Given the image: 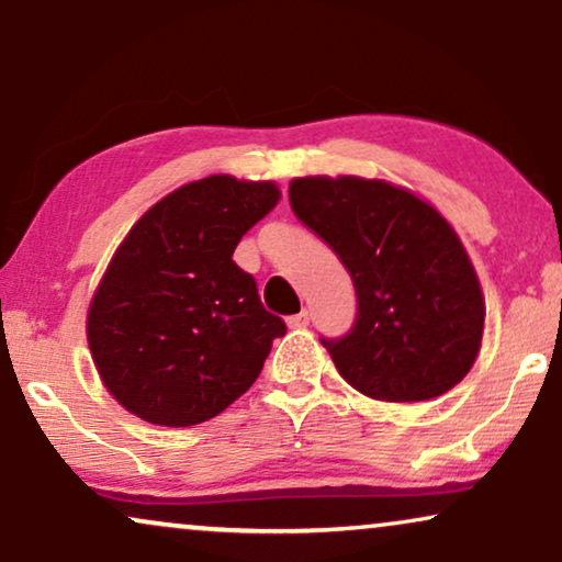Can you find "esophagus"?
Segmentation results:
<instances>
[{
  "label": "esophagus",
  "instance_id": "esophagus-1",
  "mask_svg": "<svg viewBox=\"0 0 562 562\" xmlns=\"http://www.w3.org/2000/svg\"><path fill=\"white\" fill-rule=\"evenodd\" d=\"M308 324H311L308 311H301V313H295V316L288 318V326L290 328H303V326H308Z\"/></svg>",
  "mask_w": 562,
  "mask_h": 562
}]
</instances>
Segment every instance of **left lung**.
Instances as JSON below:
<instances>
[{"label": "left lung", "instance_id": "obj_1", "mask_svg": "<svg viewBox=\"0 0 562 562\" xmlns=\"http://www.w3.org/2000/svg\"><path fill=\"white\" fill-rule=\"evenodd\" d=\"M290 205L355 282V326L339 339L321 336L339 375L395 403L458 385L481 349L485 305L450 223L383 179H293Z\"/></svg>", "mask_w": 562, "mask_h": 562}]
</instances>
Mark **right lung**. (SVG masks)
Segmentation results:
<instances>
[{"mask_svg":"<svg viewBox=\"0 0 562 562\" xmlns=\"http://www.w3.org/2000/svg\"><path fill=\"white\" fill-rule=\"evenodd\" d=\"M277 200L272 182L215 175L169 192L131 228L87 316L94 368L120 406L192 426L254 385L288 328L234 249Z\"/></svg>","mask_w":562,"mask_h":562,"instance_id":"right-lung-1","label":"right lung"}]
</instances>
